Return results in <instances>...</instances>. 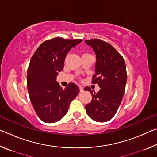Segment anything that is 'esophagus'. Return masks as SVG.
<instances>
[{
    "instance_id": "obj_1",
    "label": "esophagus",
    "mask_w": 157,
    "mask_h": 157,
    "mask_svg": "<svg viewBox=\"0 0 157 157\" xmlns=\"http://www.w3.org/2000/svg\"><path fill=\"white\" fill-rule=\"evenodd\" d=\"M79 91L82 92L84 91V87L82 86H79Z\"/></svg>"
}]
</instances>
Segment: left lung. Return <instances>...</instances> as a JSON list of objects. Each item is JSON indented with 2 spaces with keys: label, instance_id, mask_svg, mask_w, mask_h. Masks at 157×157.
<instances>
[{
  "label": "left lung",
  "instance_id": "8db88e82",
  "mask_svg": "<svg viewBox=\"0 0 157 157\" xmlns=\"http://www.w3.org/2000/svg\"><path fill=\"white\" fill-rule=\"evenodd\" d=\"M96 55L95 74L92 84L100 88L98 93L89 86L85 91L92 95L91 102L86 105V113L97 122L111 120L118 111L123 99L127 82L125 62L122 55L110 44L99 39L85 40Z\"/></svg>",
  "mask_w": 157,
  "mask_h": 157
}]
</instances>
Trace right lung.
Listing matches in <instances>:
<instances>
[{
  "mask_svg": "<svg viewBox=\"0 0 157 157\" xmlns=\"http://www.w3.org/2000/svg\"><path fill=\"white\" fill-rule=\"evenodd\" d=\"M82 41L55 37L43 42L31 58L27 73L28 94L34 111L44 123L61 120L79 94V87L73 82L63 89L56 77L63 70L67 52Z\"/></svg>",
  "mask_w": 157,
  "mask_h": 157,
  "instance_id": "obj_1",
  "label": "right lung"
}]
</instances>
